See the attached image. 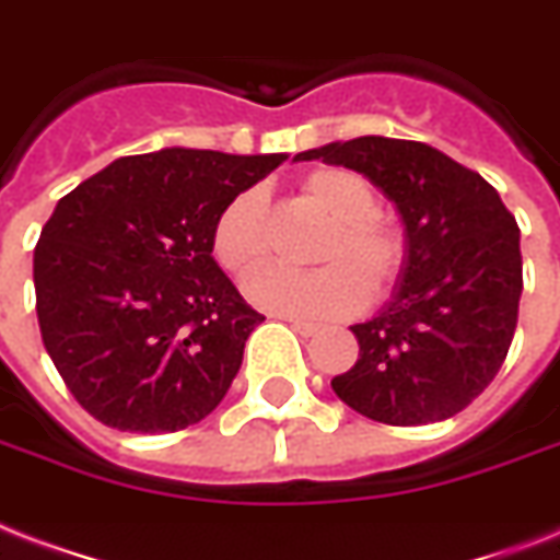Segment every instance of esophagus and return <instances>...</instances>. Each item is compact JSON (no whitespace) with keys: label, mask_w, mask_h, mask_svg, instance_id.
Instances as JSON below:
<instances>
[{"label":"esophagus","mask_w":560,"mask_h":560,"mask_svg":"<svg viewBox=\"0 0 560 560\" xmlns=\"http://www.w3.org/2000/svg\"><path fill=\"white\" fill-rule=\"evenodd\" d=\"M289 320V327L298 332V336H303V339H310V336H315L318 332V324H312V320H303V318H285Z\"/></svg>","instance_id":"obj_1"}]
</instances>
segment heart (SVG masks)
Masks as SVG:
<instances>
[{"instance_id":"obj_1","label":"heart","mask_w":560,"mask_h":560,"mask_svg":"<svg viewBox=\"0 0 560 560\" xmlns=\"http://www.w3.org/2000/svg\"><path fill=\"white\" fill-rule=\"evenodd\" d=\"M301 195L324 212L306 271L268 268L248 283V298L277 315H350L365 298H383L400 280L409 245L406 233L376 212V192L365 177L339 166L312 168L301 177ZM210 254L224 275L245 280L266 262V198L257 186L224 201L210 228Z\"/></svg>"}]
</instances>
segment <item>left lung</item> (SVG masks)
<instances>
[{
  "label": "left lung",
  "instance_id": "8db88e82",
  "mask_svg": "<svg viewBox=\"0 0 560 560\" xmlns=\"http://www.w3.org/2000/svg\"><path fill=\"white\" fill-rule=\"evenodd\" d=\"M353 168L394 201L409 257L397 292L357 324V365L332 376L350 409L420 427L467 409L500 374L517 329L520 228L479 172L427 142L357 137L303 151Z\"/></svg>",
  "mask_w": 560,
  "mask_h": 560
}]
</instances>
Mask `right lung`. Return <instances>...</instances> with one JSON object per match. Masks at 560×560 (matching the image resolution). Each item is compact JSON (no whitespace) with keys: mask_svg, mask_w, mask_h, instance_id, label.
<instances>
[{"mask_svg":"<svg viewBox=\"0 0 560 560\" xmlns=\"http://www.w3.org/2000/svg\"><path fill=\"white\" fill-rule=\"evenodd\" d=\"M285 154L163 149L119 158L63 195L34 248L46 353L95 420L177 432L240 374L259 320L210 254L215 212Z\"/></svg>","mask_w":560,"mask_h":560,"instance_id":"right-lung-1","label":"right lung"}]
</instances>
